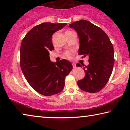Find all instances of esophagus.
<instances>
[{
  "label": "esophagus",
  "instance_id": "obj_1",
  "mask_svg": "<svg viewBox=\"0 0 130 130\" xmlns=\"http://www.w3.org/2000/svg\"><path fill=\"white\" fill-rule=\"evenodd\" d=\"M72 65H73V68H76V63H72Z\"/></svg>",
  "mask_w": 130,
  "mask_h": 130
}]
</instances>
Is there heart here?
I'll return each mask as SVG.
<instances>
[{
    "instance_id": "b5f03b06",
    "label": "heart",
    "mask_w": 130,
    "mask_h": 130,
    "mask_svg": "<svg viewBox=\"0 0 130 130\" xmlns=\"http://www.w3.org/2000/svg\"><path fill=\"white\" fill-rule=\"evenodd\" d=\"M73 54L74 52L72 51V50H71V51H67L63 54V57L67 59H72V57L73 56Z\"/></svg>"
}]
</instances>
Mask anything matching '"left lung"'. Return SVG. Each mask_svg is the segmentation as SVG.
Returning <instances> with one entry per match:
<instances>
[{"label": "left lung", "instance_id": "8db88e82", "mask_svg": "<svg viewBox=\"0 0 130 130\" xmlns=\"http://www.w3.org/2000/svg\"><path fill=\"white\" fill-rule=\"evenodd\" d=\"M78 34L80 42L78 54L88 56L89 65L83 66L85 76L77 81L83 91L96 93L108 81L114 65L113 45L102 28L86 20H80L69 25ZM77 67L81 66L80 63Z\"/></svg>", "mask_w": 130, "mask_h": 130}]
</instances>
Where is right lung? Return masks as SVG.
<instances>
[{
    "mask_svg": "<svg viewBox=\"0 0 130 130\" xmlns=\"http://www.w3.org/2000/svg\"><path fill=\"white\" fill-rule=\"evenodd\" d=\"M67 25L41 23L31 28L22 41V71L30 86L44 96L54 95L62 91L66 76L73 69L72 63L68 60L63 59L53 62L49 57L50 50L54 49L52 35Z\"/></svg>",
    "mask_w": 130,
    "mask_h": 130,
    "instance_id": "add662e5",
    "label": "right lung"
}]
</instances>
